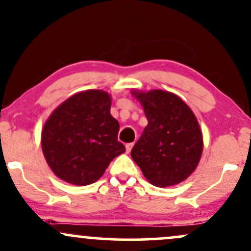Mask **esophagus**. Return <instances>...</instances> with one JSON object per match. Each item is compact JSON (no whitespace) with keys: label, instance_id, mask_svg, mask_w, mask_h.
<instances>
[{"label":"esophagus","instance_id":"esophagus-1","mask_svg":"<svg viewBox=\"0 0 251 251\" xmlns=\"http://www.w3.org/2000/svg\"><path fill=\"white\" fill-rule=\"evenodd\" d=\"M133 145H134V143L126 144V152H127V153H129V152H131V150H132V148H133Z\"/></svg>","mask_w":251,"mask_h":251}]
</instances>
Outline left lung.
I'll list each match as a JSON object with an SVG mask.
<instances>
[{"label":"left lung","instance_id":"left-lung-1","mask_svg":"<svg viewBox=\"0 0 251 251\" xmlns=\"http://www.w3.org/2000/svg\"><path fill=\"white\" fill-rule=\"evenodd\" d=\"M132 93L143 105L149 123L131 157L155 186L165 188L186 179L197 168L203 151V137L194 112L170 92Z\"/></svg>","mask_w":251,"mask_h":251}]
</instances>
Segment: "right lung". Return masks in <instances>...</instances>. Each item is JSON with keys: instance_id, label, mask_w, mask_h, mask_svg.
Segmentation results:
<instances>
[{"instance_id": "add662e5", "label": "right lung", "mask_w": 251, "mask_h": 251, "mask_svg": "<svg viewBox=\"0 0 251 251\" xmlns=\"http://www.w3.org/2000/svg\"><path fill=\"white\" fill-rule=\"evenodd\" d=\"M109 109V94L91 89L68 98L50 114L43 126L41 145L57 177L75 185H88L125 152L118 140L119 123Z\"/></svg>"}]
</instances>
